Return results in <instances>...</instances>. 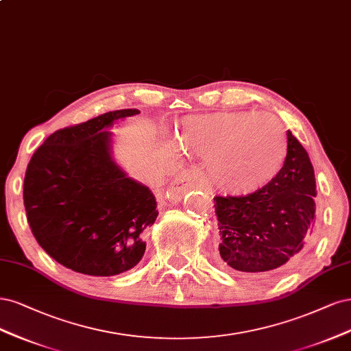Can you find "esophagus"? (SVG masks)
Masks as SVG:
<instances>
[{
    "label": "esophagus",
    "mask_w": 351,
    "mask_h": 351,
    "mask_svg": "<svg viewBox=\"0 0 351 351\" xmlns=\"http://www.w3.org/2000/svg\"><path fill=\"white\" fill-rule=\"evenodd\" d=\"M198 178H199V175L195 169H192V167L185 169V171L180 172L179 176L175 179L172 186L169 188V197H171L172 199H178L188 188H192L197 184Z\"/></svg>",
    "instance_id": "obj_1"
}]
</instances>
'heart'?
I'll return each mask as SVG.
<instances>
[{
    "mask_svg": "<svg viewBox=\"0 0 351 351\" xmlns=\"http://www.w3.org/2000/svg\"><path fill=\"white\" fill-rule=\"evenodd\" d=\"M178 140L185 152L207 159L214 185L237 197L265 188L287 154L285 128L269 114L217 112L192 117L182 122Z\"/></svg>",
    "mask_w": 351,
    "mask_h": 351,
    "instance_id": "heart-1",
    "label": "heart"
}]
</instances>
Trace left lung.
Here are the masks:
<instances>
[{
	"label": "left lung",
	"mask_w": 351,
	"mask_h": 351,
	"mask_svg": "<svg viewBox=\"0 0 351 351\" xmlns=\"http://www.w3.org/2000/svg\"><path fill=\"white\" fill-rule=\"evenodd\" d=\"M313 166L287 131L285 165L265 188L245 197H214L221 234L217 263L246 274L291 265L313 232Z\"/></svg>",
	"instance_id": "left-lung-1"
}]
</instances>
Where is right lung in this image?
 I'll return each instance as SVG.
<instances>
[{
	"instance_id": "obj_1",
	"label": "right lung",
	"mask_w": 351,
	"mask_h": 351,
	"mask_svg": "<svg viewBox=\"0 0 351 351\" xmlns=\"http://www.w3.org/2000/svg\"><path fill=\"white\" fill-rule=\"evenodd\" d=\"M112 110L51 134L26 169L23 199L30 230L56 263L87 276H115L140 263L157 214L152 191L127 178L109 152Z\"/></svg>"
}]
</instances>
